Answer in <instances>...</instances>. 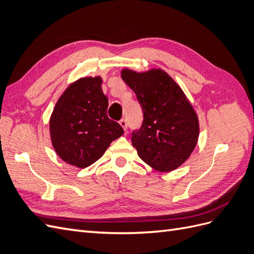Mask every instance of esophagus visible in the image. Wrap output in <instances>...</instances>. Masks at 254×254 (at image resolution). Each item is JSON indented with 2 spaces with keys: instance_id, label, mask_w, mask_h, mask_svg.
Instances as JSON below:
<instances>
[{
  "instance_id": "esophagus-1",
  "label": "esophagus",
  "mask_w": 254,
  "mask_h": 254,
  "mask_svg": "<svg viewBox=\"0 0 254 254\" xmlns=\"http://www.w3.org/2000/svg\"><path fill=\"white\" fill-rule=\"evenodd\" d=\"M120 125L123 127V129H124V130H127L128 124H127V121H126V119H122V120L120 121Z\"/></svg>"
}]
</instances>
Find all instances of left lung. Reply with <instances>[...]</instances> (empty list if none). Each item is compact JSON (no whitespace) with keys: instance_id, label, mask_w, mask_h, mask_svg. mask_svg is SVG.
Masks as SVG:
<instances>
[{"instance_id":"left-lung-1","label":"left lung","mask_w":254,"mask_h":254,"mask_svg":"<svg viewBox=\"0 0 254 254\" xmlns=\"http://www.w3.org/2000/svg\"><path fill=\"white\" fill-rule=\"evenodd\" d=\"M121 73L143 109V124L131 139L137 156L158 172L176 170L198 142L199 121L193 106L179 84L161 68H123Z\"/></svg>"}]
</instances>
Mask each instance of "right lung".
<instances>
[{
  "label": "right lung",
  "instance_id": "right-lung-1",
  "mask_svg": "<svg viewBox=\"0 0 254 254\" xmlns=\"http://www.w3.org/2000/svg\"><path fill=\"white\" fill-rule=\"evenodd\" d=\"M101 76L81 77L68 86L54 107L50 135L54 149L67 164L84 168L101 158L124 130L107 115L108 98Z\"/></svg>",
  "mask_w": 254,
  "mask_h": 254
}]
</instances>
